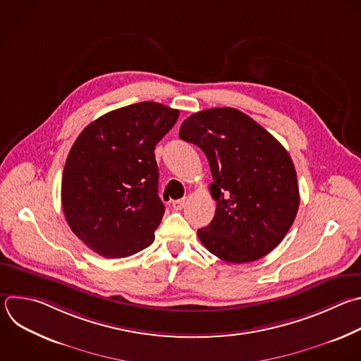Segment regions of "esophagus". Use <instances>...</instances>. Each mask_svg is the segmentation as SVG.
Here are the masks:
<instances>
[{"mask_svg": "<svg viewBox=\"0 0 361 361\" xmlns=\"http://www.w3.org/2000/svg\"><path fill=\"white\" fill-rule=\"evenodd\" d=\"M185 204H187V198L176 200V201H173V208L177 209V211H180V209H183V208L185 207Z\"/></svg>", "mask_w": 361, "mask_h": 361, "instance_id": "esophagus-1", "label": "esophagus"}]
</instances>
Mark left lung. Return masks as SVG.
I'll return each mask as SVG.
<instances>
[{
  "instance_id": "obj_1",
  "label": "left lung",
  "mask_w": 361,
  "mask_h": 361,
  "mask_svg": "<svg viewBox=\"0 0 361 361\" xmlns=\"http://www.w3.org/2000/svg\"><path fill=\"white\" fill-rule=\"evenodd\" d=\"M180 139L209 163L216 209L198 229L202 245L229 264L254 262L275 250L299 209V185L286 149L248 114L232 107L187 117Z\"/></svg>"
}]
</instances>
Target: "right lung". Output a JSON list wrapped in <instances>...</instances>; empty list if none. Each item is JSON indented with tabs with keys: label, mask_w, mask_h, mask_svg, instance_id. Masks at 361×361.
Returning <instances> with one entry per match:
<instances>
[{
	"label": "right lung",
	"mask_w": 361,
	"mask_h": 361,
	"mask_svg": "<svg viewBox=\"0 0 361 361\" xmlns=\"http://www.w3.org/2000/svg\"><path fill=\"white\" fill-rule=\"evenodd\" d=\"M180 111L156 102L111 110L83 129L62 176V208L73 233L104 258H126L154 241L164 215L156 145Z\"/></svg>",
	"instance_id": "1"
}]
</instances>
